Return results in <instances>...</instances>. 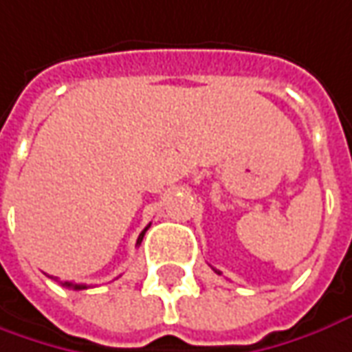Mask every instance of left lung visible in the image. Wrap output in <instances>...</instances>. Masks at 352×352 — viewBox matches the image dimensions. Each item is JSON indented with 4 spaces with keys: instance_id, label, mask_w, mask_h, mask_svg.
<instances>
[{
    "instance_id": "1",
    "label": "left lung",
    "mask_w": 352,
    "mask_h": 352,
    "mask_svg": "<svg viewBox=\"0 0 352 352\" xmlns=\"http://www.w3.org/2000/svg\"><path fill=\"white\" fill-rule=\"evenodd\" d=\"M216 272H217V270H216ZM217 274H219V272H217Z\"/></svg>"
}]
</instances>
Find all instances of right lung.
<instances>
[{
	"mask_svg": "<svg viewBox=\"0 0 352 352\" xmlns=\"http://www.w3.org/2000/svg\"><path fill=\"white\" fill-rule=\"evenodd\" d=\"M150 227V226H148ZM148 227H146L144 231L138 235V239H136V246H140V243H142V236H144V233L148 231ZM63 287H69V289H75V291H80V289H86V285H80V283H73V281H65V283H61Z\"/></svg>",
	"mask_w": 352,
	"mask_h": 352,
	"instance_id": "obj_1",
	"label": "right lung"
}]
</instances>
